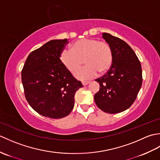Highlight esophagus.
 Returning <instances> with one entry per match:
<instances>
[{
	"instance_id": "obj_1",
	"label": "esophagus",
	"mask_w": 160,
	"mask_h": 160,
	"mask_svg": "<svg viewBox=\"0 0 160 160\" xmlns=\"http://www.w3.org/2000/svg\"><path fill=\"white\" fill-rule=\"evenodd\" d=\"M90 83L89 81H83V82H82V84L83 86H86L87 85V84H89Z\"/></svg>"
}]
</instances>
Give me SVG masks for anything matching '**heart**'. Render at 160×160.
<instances>
[{
    "label": "heart",
    "mask_w": 160,
    "mask_h": 160,
    "mask_svg": "<svg viewBox=\"0 0 160 160\" xmlns=\"http://www.w3.org/2000/svg\"><path fill=\"white\" fill-rule=\"evenodd\" d=\"M86 66L76 71L74 76L80 80H89L99 72L106 73L110 69L113 60V51L106 42L94 38H82L72 43L71 50L63 49L60 60L71 73H73L83 63Z\"/></svg>",
    "instance_id": "1"
}]
</instances>
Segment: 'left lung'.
<instances>
[{
  "label": "left lung",
  "instance_id": "8db88e82",
  "mask_svg": "<svg viewBox=\"0 0 160 160\" xmlns=\"http://www.w3.org/2000/svg\"><path fill=\"white\" fill-rule=\"evenodd\" d=\"M102 38L111 47L113 60L106 74L96 80L100 90L94 100L102 111L118 113L127 110L134 102L142 84L140 60L124 40L103 33Z\"/></svg>",
  "mask_w": 160,
  "mask_h": 160
}]
</instances>
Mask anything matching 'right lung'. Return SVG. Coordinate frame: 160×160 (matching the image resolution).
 Returning a JSON list of instances; mask_svg holds the SVG:
<instances>
[{
  "label": "right lung",
  "instance_id": "obj_1",
  "mask_svg": "<svg viewBox=\"0 0 160 160\" xmlns=\"http://www.w3.org/2000/svg\"><path fill=\"white\" fill-rule=\"evenodd\" d=\"M67 39L52 40L29 53L21 77L26 100L37 113L49 118L67 116L74 96L82 87L60 60Z\"/></svg>",
  "mask_w": 160,
  "mask_h": 160
}]
</instances>
